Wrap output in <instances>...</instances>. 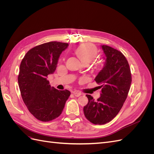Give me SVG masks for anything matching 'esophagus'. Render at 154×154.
Instances as JSON below:
<instances>
[{
	"label": "esophagus",
	"instance_id": "1",
	"mask_svg": "<svg viewBox=\"0 0 154 154\" xmlns=\"http://www.w3.org/2000/svg\"><path fill=\"white\" fill-rule=\"evenodd\" d=\"M73 94L76 97H79L80 96H81V92H78V91H74V92H73Z\"/></svg>",
	"mask_w": 154,
	"mask_h": 154
}]
</instances>
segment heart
I'll use <instances>...</instances> for the list:
<instances>
[{
    "label": "heart",
    "mask_w": 154,
    "mask_h": 154,
    "mask_svg": "<svg viewBox=\"0 0 154 154\" xmlns=\"http://www.w3.org/2000/svg\"><path fill=\"white\" fill-rule=\"evenodd\" d=\"M74 53L83 63H88L94 60L97 54V49L91 43L80 45L74 50Z\"/></svg>",
    "instance_id": "b5f03b06"
}]
</instances>
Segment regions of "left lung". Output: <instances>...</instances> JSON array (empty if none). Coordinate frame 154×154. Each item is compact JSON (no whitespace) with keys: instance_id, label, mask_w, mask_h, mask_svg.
Wrapping results in <instances>:
<instances>
[{"instance_id":"obj_1","label":"left lung","mask_w":154,"mask_h":154,"mask_svg":"<svg viewBox=\"0 0 154 154\" xmlns=\"http://www.w3.org/2000/svg\"><path fill=\"white\" fill-rule=\"evenodd\" d=\"M105 54V66L95 78L101 88L97 100L87 94L88 103L83 107L85 118L95 125L110 122L119 113L127 99L132 83L127 60L122 52L108 45H101Z\"/></svg>"}]
</instances>
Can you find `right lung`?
<instances>
[{"label":"right lung","instance_id":"add662e5","mask_svg":"<svg viewBox=\"0 0 154 154\" xmlns=\"http://www.w3.org/2000/svg\"><path fill=\"white\" fill-rule=\"evenodd\" d=\"M68 46L60 42L44 43L27 51L21 62L18 82L22 100L31 114L42 122L58 118L71 94L68 90L51 87L47 79Z\"/></svg>","mask_w":154,"mask_h":154}]
</instances>
